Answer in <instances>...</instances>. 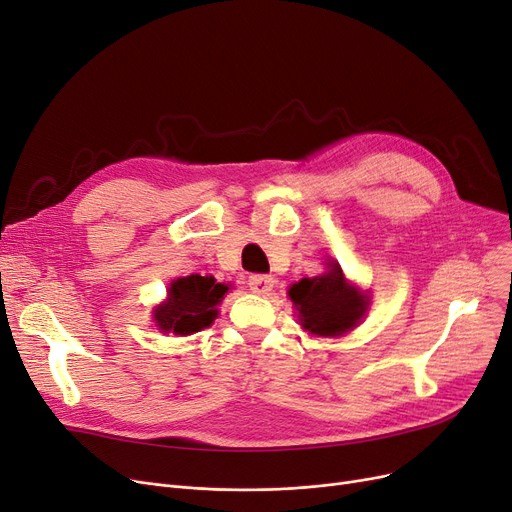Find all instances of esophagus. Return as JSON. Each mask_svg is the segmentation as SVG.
<instances>
[{
    "instance_id": "34e87169",
    "label": "esophagus",
    "mask_w": 512,
    "mask_h": 512,
    "mask_svg": "<svg viewBox=\"0 0 512 512\" xmlns=\"http://www.w3.org/2000/svg\"><path fill=\"white\" fill-rule=\"evenodd\" d=\"M248 285L252 291H256V294H269L275 285V279L271 275H250Z\"/></svg>"
}]
</instances>
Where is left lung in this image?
<instances>
[{"label": "left lung", "instance_id": "1", "mask_svg": "<svg viewBox=\"0 0 512 512\" xmlns=\"http://www.w3.org/2000/svg\"><path fill=\"white\" fill-rule=\"evenodd\" d=\"M289 298L300 310V323L314 335H342L350 331L364 314V298L346 283L339 264L329 273L302 279L291 285Z\"/></svg>", "mask_w": 512, "mask_h": 512}]
</instances>
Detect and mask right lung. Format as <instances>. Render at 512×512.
Segmentation results:
<instances>
[{"label":"right lung","mask_w":512,"mask_h":512,"mask_svg":"<svg viewBox=\"0 0 512 512\" xmlns=\"http://www.w3.org/2000/svg\"><path fill=\"white\" fill-rule=\"evenodd\" d=\"M227 285L212 277L189 275L170 283L168 302L156 310V323L162 331L191 335L216 319V306L227 294Z\"/></svg>","instance_id":"obj_1"}]
</instances>
